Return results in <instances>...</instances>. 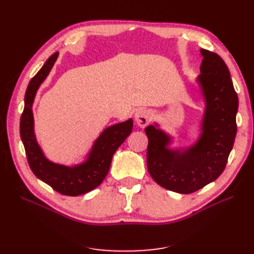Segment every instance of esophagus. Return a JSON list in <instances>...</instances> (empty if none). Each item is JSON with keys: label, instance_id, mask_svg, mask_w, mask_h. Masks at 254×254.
<instances>
[{"label": "esophagus", "instance_id": "34e87169", "mask_svg": "<svg viewBox=\"0 0 254 254\" xmlns=\"http://www.w3.org/2000/svg\"><path fill=\"white\" fill-rule=\"evenodd\" d=\"M152 115H153L152 112L149 111V110H146V109L137 110L136 113H135L136 124L139 125L140 127H142V128L146 127L151 122Z\"/></svg>", "mask_w": 254, "mask_h": 254}]
</instances>
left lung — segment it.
<instances>
[{"mask_svg": "<svg viewBox=\"0 0 254 254\" xmlns=\"http://www.w3.org/2000/svg\"><path fill=\"white\" fill-rule=\"evenodd\" d=\"M201 84L206 102L199 141L183 152L170 150V137L153 126L148 136L147 168L159 186L180 194H190L216 180L225 171L237 132L238 97L229 68L216 53L201 49Z\"/></svg>", "mask_w": 254, "mask_h": 254, "instance_id": "obj_1", "label": "left lung"}]
</instances>
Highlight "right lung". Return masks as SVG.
Here are the masks:
<instances>
[{"label":"right lung","mask_w":254,"mask_h":254,"mask_svg":"<svg viewBox=\"0 0 254 254\" xmlns=\"http://www.w3.org/2000/svg\"><path fill=\"white\" fill-rule=\"evenodd\" d=\"M57 57L58 52L53 54L28 83L25 92L24 110L20 121V134L29 167L37 178L49 184L60 194L78 196L94 190L103 182L109 172L113 153L131 133L133 123L130 119L107 128L95 141L88 160L80 165L66 167L50 162L43 156L35 139L32 106L38 88L50 73Z\"/></svg>","instance_id":"1"}]
</instances>
